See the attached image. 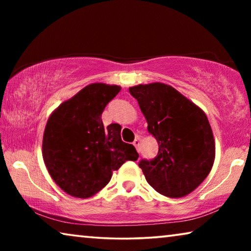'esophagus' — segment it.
<instances>
[{"label": "esophagus", "instance_id": "1", "mask_svg": "<svg viewBox=\"0 0 251 251\" xmlns=\"http://www.w3.org/2000/svg\"><path fill=\"white\" fill-rule=\"evenodd\" d=\"M139 143H141V139H139V137H136V138H135V141L133 142V145H134L136 148H137V151H138Z\"/></svg>", "mask_w": 251, "mask_h": 251}]
</instances>
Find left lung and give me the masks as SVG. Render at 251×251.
Wrapping results in <instances>:
<instances>
[{
  "mask_svg": "<svg viewBox=\"0 0 251 251\" xmlns=\"http://www.w3.org/2000/svg\"><path fill=\"white\" fill-rule=\"evenodd\" d=\"M158 143V154L138 166L156 192L171 198L188 195L205 180L215 160V139L206 114L163 83L129 87Z\"/></svg>",
  "mask_w": 251,
  "mask_h": 251,
  "instance_id": "8db88e82",
  "label": "left lung"
}]
</instances>
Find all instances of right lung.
<instances>
[{"label": "right lung", "instance_id": "obj_1", "mask_svg": "<svg viewBox=\"0 0 251 251\" xmlns=\"http://www.w3.org/2000/svg\"><path fill=\"white\" fill-rule=\"evenodd\" d=\"M121 86L94 83L65 100L46 123L42 154L50 177L66 194L92 197L108 184L113 171L137 160L131 144L121 138V126L104 128L101 113Z\"/></svg>", "mask_w": 251, "mask_h": 251}]
</instances>
